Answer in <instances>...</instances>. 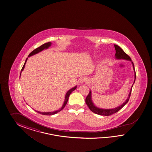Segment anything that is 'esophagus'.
Segmentation results:
<instances>
[{"mask_svg":"<svg viewBox=\"0 0 152 152\" xmlns=\"http://www.w3.org/2000/svg\"><path fill=\"white\" fill-rule=\"evenodd\" d=\"M88 81V79L86 77H83L80 79V83H87Z\"/></svg>","mask_w":152,"mask_h":152,"instance_id":"1","label":"esophagus"}]
</instances>
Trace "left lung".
Segmentation results:
<instances>
[{"instance_id": "left-lung-1", "label": "left lung", "mask_w": 152, "mask_h": 152, "mask_svg": "<svg viewBox=\"0 0 152 152\" xmlns=\"http://www.w3.org/2000/svg\"><path fill=\"white\" fill-rule=\"evenodd\" d=\"M114 47H115V51H116V53H115V59L116 60H127V61H131L132 65H133V67L134 72V81L133 84L135 81V78H136V74H135V69H134V65L133 62L132 61V60L130 58V57H129V56L127 54H126L125 53L124 51H123L119 46L116 45H114ZM133 84L132 86V88L130 89V91L129 92V95L128 98L126 99V100H125V102H124L121 105L118 106L115 108H113V109H102V108H99L96 106L95 105V104H94L93 101L92 100V92H91V90H90V92L88 94L86 100H85V102L86 104H87L88 108L90 109V110L92 111L93 113L98 114V115H103V116H109V115H112L114 113H116V112H118V111L120 110L123 106H124L125 105H126V104L128 102L129 100V98L130 96V94H131V92H132V89L133 88Z\"/></svg>"}]
</instances>
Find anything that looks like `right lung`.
Here are the masks:
<instances>
[{
	"instance_id": "obj_1",
	"label": "right lung",
	"mask_w": 152,
	"mask_h": 152,
	"mask_svg": "<svg viewBox=\"0 0 152 152\" xmlns=\"http://www.w3.org/2000/svg\"><path fill=\"white\" fill-rule=\"evenodd\" d=\"M51 44H52V43H51V42H50L46 43H45V44L42 45V46H40V47H38L37 48L35 49L34 50H33L32 52H31V53H30V54L28 55V57H30V56H32L33 55H34L37 54L38 53H39V52H41V51H43V50H44L48 49V48L51 46ZM27 60L28 58H26V61H25V63H24V64L23 65V67H22V69H21L20 74V77L21 73H22V72L23 71V69H24V67H25V65H26V62H27ZM76 88H77V86H75L74 88H72L69 89V90L67 92H66V95H65L64 101V102L63 105H62V107L60 108V109H58V110H57L54 111H51V112H41V111H36V112H37V113H38L41 114L45 115H54V114H57V113H58V112L61 111L64 108V106H66V104H67V101H68V100H69V98L70 94H71V92H72V91H74V90H75Z\"/></svg>"
}]
</instances>
